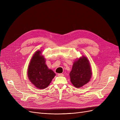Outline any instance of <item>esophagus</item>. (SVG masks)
Instances as JSON below:
<instances>
[{
    "label": "esophagus",
    "mask_w": 120,
    "mask_h": 120,
    "mask_svg": "<svg viewBox=\"0 0 120 120\" xmlns=\"http://www.w3.org/2000/svg\"><path fill=\"white\" fill-rule=\"evenodd\" d=\"M57 75L59 76H64V74H58Z\"/></svg>",
    "instance_id": "1"
}]
</instances>
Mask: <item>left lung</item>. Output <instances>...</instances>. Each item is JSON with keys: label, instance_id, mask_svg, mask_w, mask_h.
Wrapping results in <instances>:
<instances>
[{"label": "left lung", "instance_id": "8db88e82", "mask_svg": "<svg viewBox=\"0 0 120 120\" xmlns=\"http://www.w3.org/2000/svg\"><path fill=\"white\" fill-rule=\"evenodd\" d=\"M70 76L72 84L78 88L86 85L90 81L92 71L89 61L86 57L82 56L75 61Z\"/></svg>", "mask_w": 120, "mask_h": 120}]
</instances>
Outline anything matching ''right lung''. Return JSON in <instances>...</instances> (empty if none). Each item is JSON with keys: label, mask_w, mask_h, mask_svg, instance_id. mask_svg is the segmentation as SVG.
Instances as JSON below:
<instances>
[{"label": "right lung", "mask_w": 120, "mask_h": 120, "mask_svg": "<svg viewBox=\"0 0 120 120\" xmlns=\"http://www.w3.org/2000/svg\"><path fill=\"white\" fill-rule=\"evenodd\" d=\"M40 50L32 56L28 68L27 75L32 83L39 89H44L49 85L56 74L45 64V59L41 56Z\"/></svg>", "instance_id": "right-lung-1"}]
</instances>
